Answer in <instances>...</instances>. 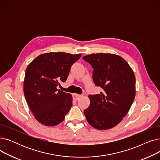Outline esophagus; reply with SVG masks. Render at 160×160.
<instances>
[{"mask_svg": "<svg viewBox=\"0 0 160 160\" xmlns=\"http://www.w3.org/2000/svg\"><path fill=\"white\" fill-rule=\"evenodd\" d=\"M81 97H82V95H78V94H77V93L72 94V98H73V99H74V100H78V99H79Z\"/></svg>", "mask_w": 160, "mask_h": 160, "instance_id": "34e87169", "label": "esophagus"}]
</instances>
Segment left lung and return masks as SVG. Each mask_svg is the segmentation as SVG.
<instances>
[{
    "instance_id": "8db88e82",
    "label": "left lung",
    "mask_w": 160,
    "mask_h": 160,
    "mask_svg": "<svg viewBox=\"0 0 160 160\" xmlns=\"http://www.w3.org/2000/svg\"><path fill=\"white\" fill-rule=\"evenodd\" d=\"M93 68L95 86L100 94L88 97L90 104L83 111L88 123L98 130L118 124L130 110L136 96V78L128 63L120 56L97 53L83 56Z\"/></svg>"
}]
</instances>
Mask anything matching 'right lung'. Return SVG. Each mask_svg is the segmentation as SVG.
<instances>
[{
    "label": "right lung",
    "instance_id": "obj_1",
    "mask_svg": "<svg viewBox=\"0 0 160 160\" xmlns=\"http://www.w3.org/2000/svg\"><path fill=\"white\" fill-rule=\"evenodd\" d=\"M81 54L49 52L36 58L27 67L24 95L36 119L53 127L62 122L72 105L70 93L57 89L66 81L71 67Z\"/></svg>",
    "mask_w": 160,
    "mask_h": 160
}]
</instances>
